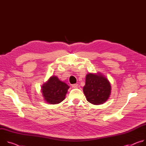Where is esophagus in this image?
Masks as SVG:
<instances>
[{"mask_svg":"<svg viewBox=\"0 0 146 146\" xmlns=\"http://www.w3.org/2000/svg\"><path fill=\"white\" fill-rule=\"evenodd\" d=\"M72 87L73 88H77V87H78V84H72Z\"/></svg>","mask_w":146,"mask_h":146,"instance_id":"esophagus-1","label":"esophagus"}]
</instances>
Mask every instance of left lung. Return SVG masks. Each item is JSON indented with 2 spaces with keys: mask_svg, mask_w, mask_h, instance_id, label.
<instances>
[{
  "mask_svg": "<svg viewBox=\"0 0 146 146\" xmlns=\"http://www.w3.org/2000/svg\"><path fill=\"white\" fill-rule=\"evenodd\" d=\"M83 92L88 102L93 105H100L109 98L111 85L107 78L100 73H89L86 75Z\"/></svg>",
  "mask_w": 146,
  "mask_h": 146,
  "instance_id": "1",
  "label": "left lung"
}]
</instances>
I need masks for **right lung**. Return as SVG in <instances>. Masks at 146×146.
<instances>
[{"label": "right lung", "instance_id": "right-lung-1", "mask_svg": "<svg viewBox=\"0 0 146 146\" xmlns=\"http://www.w3.org/2000/svg\"><path fill=\"white\" fill-rule=\"evenodd\" d=\"M44 100L50 104H58L63 101L69 86L59 80L56 76H52L41 87Z\"/></svg>", "mask_w": 146, "mask_h": 146}]
</instances>
